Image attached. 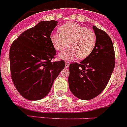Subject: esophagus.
<instances>
[{
    "label": "esophagus",
    "mask_w": 127,
    "mask_h": 127,
    "mask_svg": "<svg viewBox=\"0 0 127 127\" xmlns=\"http://www.w3.org/2000/svg\"><path fill=\"white\" fill-rule=\"evenodd\" d=\"M69 65H70L69 63H68L67 62H65V68H68Z\"/></svg>",
    "instance_id": "34e87169"
}]
</instances>
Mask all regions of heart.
I'll list each match as a JSON object with an SVG mask.
<instances>
[{"mask_svg":"<svg viewBox=\"0 0 127 127\" xmlns=\"http://www.w3.org/2000/svg\"><path fill=\"white\" fill-rule=\"evenodd\" d=\"M59 30L60 33L54 32L50 35L54 48L62 52L67 45L69 46L59 55V59L71 61L77 57L82 60L93 52L96 44V35L92 30L73 22L62 26Z\"/></svg>","mask_w":127,"mask_h":127,"instance_id":"obj_1","label":"heart"}]
</instances>
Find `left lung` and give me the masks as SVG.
<instances>
[{
  "label": "left lung",
  "mask_w": 127,
  "mask_h": 127,
  "mask_svg": "<svg viewBox=\"0 0 127 127\" xmlns=\"http://www.w3.org/2000/svg\"><path fill=\"white\" fill-rule=\"evenodd\" d=\"M96 44L93 52L80 64L69 66L68 81L73 95L82 100L95 98L108 83L115 68L112 41L106 32L93 26Z\"/></svg>",
  "instance_id": "1"
}]
</instances>
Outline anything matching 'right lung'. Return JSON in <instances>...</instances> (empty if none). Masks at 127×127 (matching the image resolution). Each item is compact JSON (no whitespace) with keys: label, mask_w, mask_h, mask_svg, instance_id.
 <instances>
[{"label":"right lung","mask_w":127,"mask_h":127,"mask_svg":"<svg viewBox=\"0 0 127 127\" xmlns=\"http://www.w3.org/2000/svg\"><path fill=\"white\" fill-rule=\"evenodd\" d=\"M57 21H43L20 34L10 48L11 77L23 97L31 101L44 98L65 67L64 61L52 62L56 50L50 35Z\"/></svg>","instance_id":"obj_1"}]
</instances>
